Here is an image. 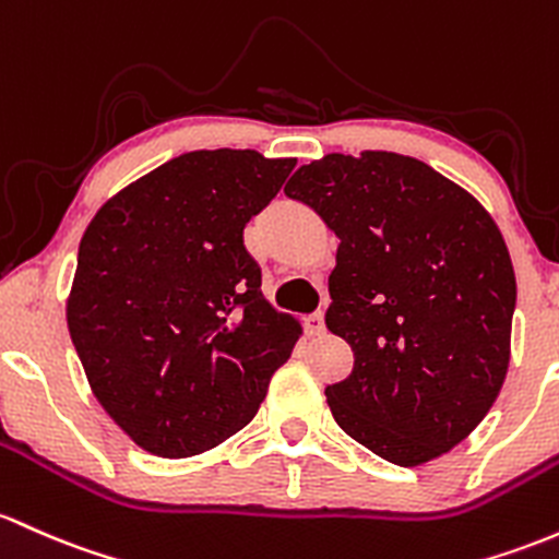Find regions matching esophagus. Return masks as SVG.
<instances>
[{
  "label": "esophagus",
  "instance_id": "esophagus-1",
  "mask_svg": "<svg viewBox=\"0 0 559 559\" xmlns=\"http://www.w3.org/2000/svg\"><path fill=\"white\" fill-rule=\"evenodd\" d=\"M305 329H308L310 336H321L326 331V323H323L321 312H312V316L305 318Z\"/></svg>",
  "mask_w": 559,
  "mask_h": 559
}]
</instances>
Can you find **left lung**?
<instances>
[{
	"instance_id": "obj_1",
	"label": "left lung",
	"mask_w": 559,
	"mask_h": 559,
	"mask_svg": "<svg viewBox=\"0 0 559 559\" xmlns=\"http://www.w3.org/2000/svg\"><path fill=\"white\" fill-rule=\"evenodd\" d=\"M284 193L340 238L326 326L355 364L326 388L336 425L401 467L443 456L507 377L518 284L493 217L449 177L390 151L329 153Z\"/></svg>"
}]
</instances>
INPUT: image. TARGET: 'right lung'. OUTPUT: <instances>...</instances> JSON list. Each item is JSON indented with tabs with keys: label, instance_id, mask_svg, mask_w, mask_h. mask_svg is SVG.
I'll list each match as a JSON object with an SVG mask.
<instances>
[{
	"label": "right lung",
	"instance_id": "obj_1",
	"mask_svg": "<svg viewBox=\"0 0 559 559\" xmlns=\"http://www.w3.org/2000/svg\"><path fill=\"white\" fill-rule=\"evenodd\" d=\"M297 158L193 151L114 195L79 243L71 342L106 414L186 459L254 419L302 326L262 297L243 228Z\"/></svg>",
	"mask_w": 559,
	"mask_h": 559
}]
</instances>
